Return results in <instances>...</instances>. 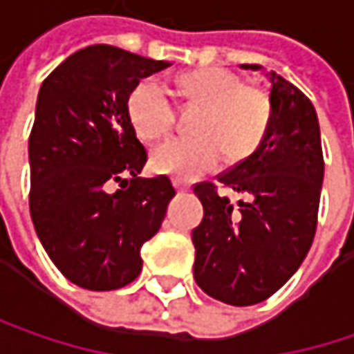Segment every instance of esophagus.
<instances>
[{
    "label": "esophagus",
    "instance_id": "obj_1",
    "mask_svg": "<svg viewBox=\"0 0 354 354\" xmlns=\"http://www.w3.org/2000/svg\"><path fill=\"white\" fill-rule=\"evenodd\" d=\"M174 186H176L180 194H182V192H188V184H184V182H182V180H178V178L174 180Z\"/></svg>",
    "mask_w": 354,
    "mask_h": 354
}]
</instances>
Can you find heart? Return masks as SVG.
<instances>
[{
  "label": "heart",
  "instance_id": "obj_1",
  "mask_svg": "<svg viewBox=\"0 0 354 354\" xmlns=\"http://www.w3.org/2000/svg\"><path fill=\"white\" fill-rule=\"evenodd\" d=\"M174 90L186 110L202 112L192 126V134L198 138L158 146L152 154L156 172L190 180L218 168L224 156L236 164L259 150L272 118L268 92L248 86L239 73L224 68L178 73ZM128 114L144 140L168 136L176 120L166 92L152 80L140 82L132 90Z\"/></svg>",
  "mask_w": 354,
  "mask_h": 354
}]
</instances>
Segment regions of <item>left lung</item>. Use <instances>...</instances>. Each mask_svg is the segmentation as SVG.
I'll use <instances>...</instances> for the list:
<instances>
[{"mask_svg":"<svg viewBox=\"0 0 354 354\" xmlns=\"http://www.w3.org/2000/svg\"><path fill=\"white\" fill-rule=\"evenodd\" d=\"M268 75L272 118L259 150L216 182L194 184L204 206L192 230L194 279L208 297L232 306L272 297L297 272L317 232L324 174L317 112L295 84ZM228 192L245 196L239 209Z\"/></svg>","mask_w":354,"mask_h":354,"instance_id":"left-lung-1","label":"left lung"}]
</instances>
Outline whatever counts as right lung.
I'll use <instances>...</instances> for the list:
<instances>
[{"label": "right lung", "mask_w": 354, "mask_h": 354, "mask_svg": "<svg viewBox=\"0 0 354 354\" xmlns=\"http://www.w3.org/2000/svg\"><path fill=\"white\" fill-rule=\"evenodd\" d=\"M168 66L100 44L72 53L39 88L30 212L48 257L82 288L115 290L134 281L140 250L176 196L164 174L138 178L148 152L128 114L140 80ZM112 183L120 186L115 193Z\"/></svg>", "instance_id": "right-lung-1"}]
</instances>
